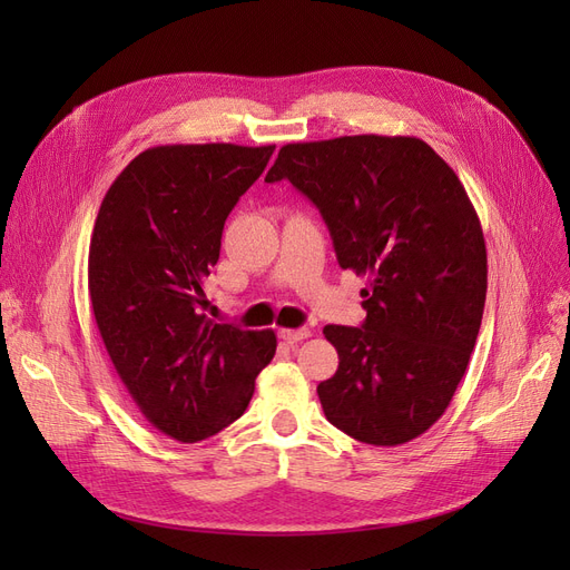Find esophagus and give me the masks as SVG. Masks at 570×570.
Here are the masks:
<instances>
[{
  "instance_id": "1",
  "label": "esophagus",
  "mask_w": 570,
  "mask_h": 570,
  "mask_svg": "<svg viewBox=\"0 0 570 570\" xmlns=\"http://www.w3.org/2000/svg\"><path fill=\"white\" fill-rule=\"evenodd\" d=\"M308 335H312V331H308V327H297V331H289V327H283V331H281V337L287 344H297V342L306 340Z\"/></svg>"
}]
</instances>
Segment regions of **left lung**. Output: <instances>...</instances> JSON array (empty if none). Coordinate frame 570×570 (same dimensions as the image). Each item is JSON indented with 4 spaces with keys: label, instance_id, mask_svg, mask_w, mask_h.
Wrapping results in <instances>:
<instances>
[{
    "label": "left lung",
    "instance_id": "left-lung-1",
    "mask_svg": "<svg viewBox=\"0 0 570 570\" xmlns=\"http://www.w3.org/2000/svg\"><path fill=\"white\" fill-rule=\"evenodd\" d=\"M266 180L312 199L340 266L368 275L364 325L323 327L340 356L318 385L325 419L375 446L423 435L452 402L485 308V237L459 176L419 137L344 135L281 147Z\"/></svg>",
    "mask_w": 570,
    "mask_h": 570
}]
</instances>
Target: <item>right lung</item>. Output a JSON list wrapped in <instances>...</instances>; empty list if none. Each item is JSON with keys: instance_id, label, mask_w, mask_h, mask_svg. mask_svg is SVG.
<instances>
[{"instance_id": "add662e5", "label": "right lung", "mask_w": 570, "mask_h": 570, "mask_svg": "<svg viewBox=\"0 0 570 570\" xmlns=\"http://www.w3.org/2000/svg\"><path fill=\"white\" fill-rule=\"evenodd\" d=\"M275 145H161L120 170L101 199L88 256L92 314L142 416L199 442L243 416L278 347L204 314V281L228 214L264 174Z\"/></svg>"}]
</instances>
